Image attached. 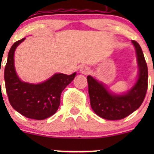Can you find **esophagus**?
Returning a JSON list of instances; mask_svg holds the SVG:
<instances>
[{
    "label": "esophagus",
    "instance_id": "34e87169",
    "mask_svg": "<svg viewBox=\"0 0 154 154\" xmlns=\"http://www.w3.org/2000/svg\"><path fill=\"white\" fill-rule=\"evenodd\" d=\"M80 71L82 74L86 75V74H88L90 72V68L87 66H86V65H83V66H81L80 67Z\"/></svg>",
    "mask_w": 154,
    "mask_h": 154
}]
</instances>
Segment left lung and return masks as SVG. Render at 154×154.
<instances>
[{
    "mask_svg": "<svg viewBox=\"0 0 154 154\" xmlns=\"http://www.w3.org/2000/svg\"><path fill=\"white\" fill-rule=\"evenodd\" d=\"M132 44L136 51L139 71L136 83L126 92H112L104 83L92 76H87L91 109L97 116L106 120H120L133 113L142 105L147 92V63L137 42L132 41Z\"/></svg>",
    "mask_w": 154,
    "mask_h": 154,
    "instance_id": "8db88e82",
    "label": "left lung"
}]
</instances>
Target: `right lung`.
<instances>
[{
    "label": "right lung",
    "instance_id": "1",
    "mask_svg": "<svg viewBox=\"0 0 154 154\" xmlns=\"http://www.w3.org/2000/svg\"><path fill=\"white\" fill-rule=\"evenodd\" d=\"M24 40L25 38L14 43L9 51L4 69L6 90L14 109L28 119L43 120L55 114L60 106L62 91L77 73L71 75L56 73L37 84L22 81L15 71L14 55L17 47Z\"/></svg>",
    "mask_w": 154,
    "mask_h": 154
}]
</instances>
